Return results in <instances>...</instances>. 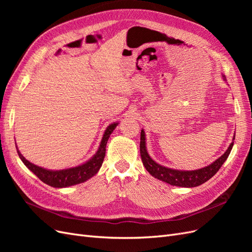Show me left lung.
Masks as SVG:
<instances>
[{"label":"left lung","instance_id":"obj_1","mask_svg":"<svg viewBox=\"0 0 252 252\" xmlns=\"http://www.w3.org/2000/svg\"><path fill=\"white\" fill-rule=\"evenodd\" d=\"M222 78L224 81H226L225 75L222 74ZM235 138V134L232 138V142L230 143L229 147L224 154L220 156L219 158H217L215 162L211 163L210 165L203 167V168L196 169V170H179V169H172L165 167L161 164L157 163L155 159H152L150 156L148 155L147 147H146V134H145L144 129L141 130V143H140V151H141V158L143 165L145 166L146 170L152 175V177L163 181L165 183L172 186L178 187H196L202 185L203 183L207 182L209 179H211L215 175L219 169L222 167L224 162L229 157L230 151L233 146V141Z\"/></svg>","mask_w":252,"mask_h":252}]
</instances>
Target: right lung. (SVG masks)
Returning <instances> with one entry per match:
<instances>
[{"mask_svg":"<svg viewBox=\"0 0 252 252\" xmlns=\"http://www.w3.org/2000/svg\"><path fill=\"white\" fill-rule=\"evenodd\" d=\"M118 122H114V123L107 126V128H106L104 131L100 146H98V149L94 155V157L89 158L85 163L75 167H70V168L61 170H50L30 163L28 159L23 157V155L17 147L18 155L27 168L32 172H33L37 178L45 183V184L56 188H65L77 185L80 184V183L86 182L90 178H93L94 175H95L97 171L100 170L105 158L106 145H107L109 136L114 130V128L118 126Z\"/></svg>","mask_w":252,"mask_h":252,"instance_id":"obj_1","label":"right lung"}]
</instances>
